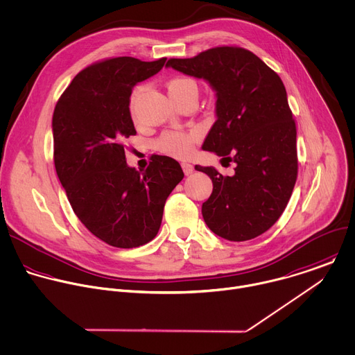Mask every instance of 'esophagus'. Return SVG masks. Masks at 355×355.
<instances>
[{
  "instance_id": "34e87169",
  "label": "esophagus",
  "mask_w": 355,
  "mask_h": 355,
  "mask_svg": "<svg viewBox=\"0 0 355 355\" xmlns=\"http://www.w3.org/2000/svg\"><path fill=\"white\" fill-rule=\"evenodd\" d=\"M182 169H183L184 175H190V173H193L194 166L191 164H189V162H182Z\"/></svg>"
}]
</instances>
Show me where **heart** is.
Segmentation results:
<instances>
[{
  "label": "heart",
  "instance_id": "heart-1",
  "mask_svg": "<svg viewBox=\"0 0 355 355\" xmlns=\"http://www.w3.org/2000/svg\"><path fill=\"white\" fill-rule=\"evenodd\" d=\"M166 90L173 101L182 98H197L198 86L193 78L189 76H173L166 82ZM144 93V86H136L129 98V110L132 116H136L137 104ZM200 139V133L196 129L190 130H168L157 140V148L165 154L184 158L191 154L196 143Z\"/></svg>",
  "mask_w": 355,
  "mask_h": 355
}]
</instances>
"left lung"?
<instances>
[{
	"instance_id": "8db88e82",
	"label": "left lung",
	"mask_w": 355,
	"mask_h": 355,
	"mask_svg": "<svg viewBox=\"0 0 355 355\" xmlns=\"http://www.w3.org/2000/svg\"><path fill=\"white\" fill-rule=\"evenodd\" d=\"M166 67L205 79L216 92V121L202 150L236 164L233 176L196 165L214 184L202 204L208 227L230 241L251 240L283 214L298 171L297 129L279 75L251 51L220 46Z\"/></svg>"
}]
</instances>
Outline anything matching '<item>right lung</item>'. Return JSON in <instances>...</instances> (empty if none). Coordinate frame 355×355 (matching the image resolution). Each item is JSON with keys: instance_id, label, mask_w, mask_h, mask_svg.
<instances>
[{"instance_id": "right-lung-1", "label": "right lung", "mask_w": 355, "mask_h": 355, "mask_svg": "<svg viewBox=\"0 0 355 355\" xmlns=\"http://www.w3.org/2000/svg\"><path fill=\"white\" fill-rule=\"evenodd\" d=\"M165 61H97L73 78L54 110L60 182L80 222L112 247L151 241L168 196L184 176L179 162L166 155H151L143 172L126 164L125 139L136 135L129 111L132 90L158 73Z\"/></svg>"}]
</instances>
